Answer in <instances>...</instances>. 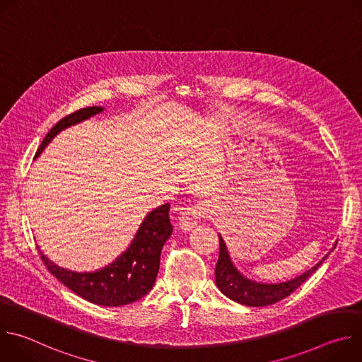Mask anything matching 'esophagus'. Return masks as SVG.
I'll list each match as a JSON object with an SVG mask.
<instances>
[{
  "mask_svg": "<svg viewBox=\"0 0 362 362\" xmlns=\"http://www.w3.org/2000/svg\"><path fill=\"white\" fill-rule=\"evenodd\" d=\"M209 214V209L208 206L203 204V203H199V204H193V206H189V208L183 209V212L180 214V218H179V228L183 230V232H189L192 230L197 222L204 218L206 215Z\"/></svg>",
  "mask_w": 362,
  "mask_h": 362,
  "instance_id": "1",
  "label": "esophagus"
}]
</instances>
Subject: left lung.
Masks as SVG:
<instances>
[{"label":"left lung","mask_w":362,"mask_h":362,"mask_svg":"<svg viewBox=\"0 0 362 362\" xmlns=\"http://www.w3.org/2000/svg\"><path fill=\"white\" fill-rule=\"evenodd\" d=\"M335 246L337 243L332 249H335ZM328 255L329 252L315 267L291 281L281 284H262L243 276L238 271L230 259V255L223 238L219 235V259L215 268V282L223 295L238 303L247 306H267L286 298L296 288H299L308 279V276H311L322 265Z\"/></svg>","instance_id":"left-lung-1"}]
</instances>
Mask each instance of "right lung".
Listing matches in <instances>:
<instances>
[{"label":"right lung","mask_w":362,"mask_h":362,"mask_svg":"<svg viewBox=\"0 0 362 362\" xmlns=\"http://www.w3.org/2000/svg\"><path fill=\"white\" fill-rule=\"evenodd\" d=\"M103 110L105 109L98 106L86 107L62 119L44 137L35 153V159L60 132L78 124ZM169 211L170 204L166 203L148 212L140 223L129 247L112 264L94 272H74L64 269L51 262L40 250L41 259L48 271L63 285L91 303L103 306L132 303L144 296L156 281L162 247L173 232Z\"/></svg>","instance_id":"right-lung-1"}]
</instances>
